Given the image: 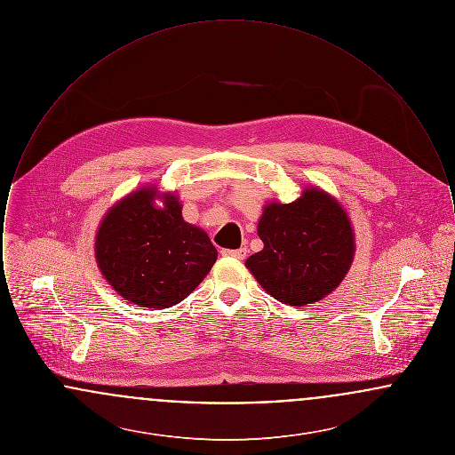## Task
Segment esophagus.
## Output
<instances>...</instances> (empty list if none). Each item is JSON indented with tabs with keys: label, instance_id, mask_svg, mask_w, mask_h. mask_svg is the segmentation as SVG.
I'll return each instance as SVG.
<instances>
[{
	"label": "esophagus",
	"instance_id": "obj_1",
	"mask_svg": "<svg viewBox=\"0 0 455 455\" xmlns=\"http://www.w3.org/2000/svg\"><path fill=\"white\" fill-rule=\"evenodd\" d=\"M221 254L227 256V258H235V259L242 260L245 259V256H247V249L245 247H240V249H223Z\"/></svg>",
	"mask_w": 455,
	"mask_h": 455
}]
</instances>
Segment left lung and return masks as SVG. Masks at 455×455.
<instances>
[{"instance_id": "left-lung-1", "label": "left lung", "mask_w": 455, "mask_h": 455, "mask_svg": "<svg viewBox=\"0 0 455 455\" xmlns=\"http://www.w3.org/2000/svg\"><path fill=\"white\" fill-rule=\"evenodd\" d=\"M258 235L264 249L245 266L271 297L293 307L329 295L343 282L355 252L345 210L315 188L295 203L267 204Z\"/></svg>"}]
</instances>
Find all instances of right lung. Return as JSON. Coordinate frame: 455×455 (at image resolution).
Returning a JSON list of instances; mask_svg holds the SVG:
<instances>
[{
    "mask_svg": "<svg viewBox=\"0 0 455 455\" xmlns=\"http://www.w3.org/2000/svg\"><path fill=\"white\" fill-rule=\"evenodd\" d=\"M155 189H140L108 212L97 232L95 258L121 297L169 308L195 291L218 252L201 228L182 220L175 196H165L164 208H155Z\"/></svg>",
    "mask_w": 455,
    "mask_h": 455,
    "instance_id": "right-lung-1",
    "label": "right lung"
}]
</instances>
